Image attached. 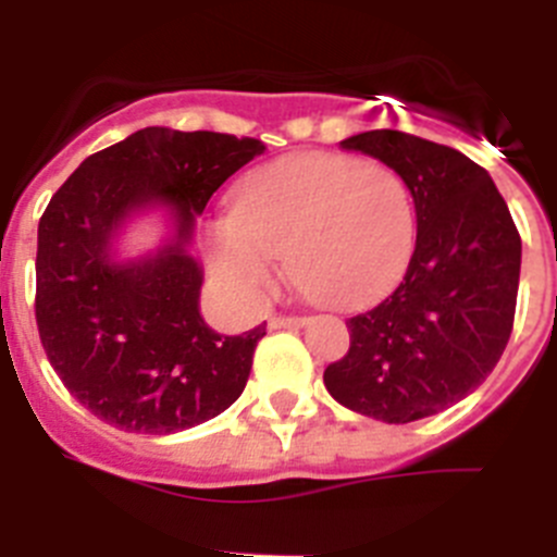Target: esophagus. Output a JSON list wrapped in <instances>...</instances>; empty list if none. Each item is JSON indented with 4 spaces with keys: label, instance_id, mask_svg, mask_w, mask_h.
Instances as JSON below:
<instances>
[{
    "label": "esophagus",
    "instance_id": "esophagus-1",
    "mask_svg": "<svg viewBox=\"0 0 557 557\" xmlns=\"http://www.w3.org/2000/svg\"><path fill=\"white\" fill-rule=\"evenodd\" d=\"M307 323V318H301V314H273L270 318V326L273 329H298Z\"/></svg>",
    "mask_w": 557,
    "mask_h": 557
}]
</instances>
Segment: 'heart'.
<instances>
[{
  "label": "heart",
  "instance_id": "1",
  "mask_svg": "<svg viewBox=\"0 0 557 557\" xmlns=\"http://www.w3.org/2000/svg\"><path fill=\"white\" fill-rule=\"evenodd\" d=\"M412 248L410 184L385 161L346 152H298L248 172L206 231L211 270L243 304L262 301L287 253L309 295L362 307L405 275Z\"/></svg>",
  "mask_w": 557,
  "mask_h": 557
}]
</instances>
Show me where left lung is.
Listing matches in <instances>:
<instances>
[{"mask_svg":"<svg viewBox=\"0 0 557 557\" xmlns=\"http://www.w3.org/2000/svg\"><path fill=\"white\" fill-rule=\"evenodd\" d=\"M410 184L416 250L385 301L348 318V354L323 371L339 405L410 424L485 382L513 332L521 236L491 175L460 150L401 131L339 141Z\"/></svg>","mask_w":557,"mask_h":557,"instance_id":"8db88e82","label":"left lung"}]
</instances>
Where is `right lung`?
Returning <instances> with one entry per match:
<instances>
[{
    "instance_id": "1",
    "label": "right lung",
    "mask_w": 557,
    "mask_h": 557,
    "mask_svg": "<svg viewBox=\"0 0 557 557\" xmlns=\"http://www.w3.org/2000/svg\"><path fill=\"white\" fill-rule=\"evenodd\" d=\"M259 139L145 127L88 156L38 223L36 323L49 366L91 416L170 435L220 416L245 391L264 326L223 337L206 326L203 270L186 253L195 218ZM166 205L176 239L120 265L110 243L133 210Z\"/></svg>"
}]
</instances>
